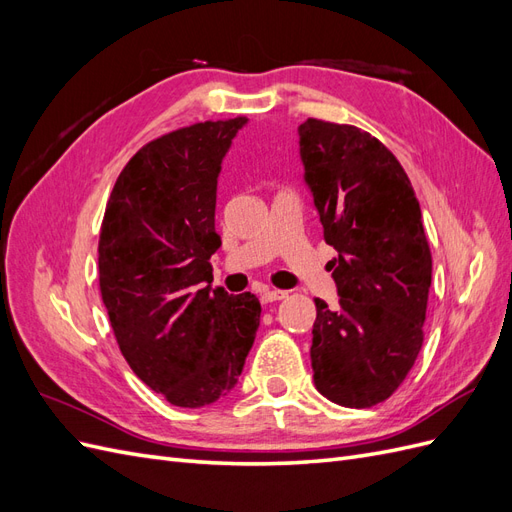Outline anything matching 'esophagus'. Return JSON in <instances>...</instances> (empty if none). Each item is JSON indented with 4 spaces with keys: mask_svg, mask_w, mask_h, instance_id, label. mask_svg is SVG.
<instances>
[{
    "mask_svg": "<svg viewBox=\"0 0 512 512\" xmlns=\"http://www.w3.org/2000/svg\"><path fill=\"white\" fill-rule=\"evenodd\" d=\"M288 297L286 290H265L260 294V301L262 303H273V301H282Z\"/></svg>",
    "mask_w": 512,
    "mask_h": 512,
    "instance_id": "esophagus-1",
    "label": "esophagus"
}]
</instances>
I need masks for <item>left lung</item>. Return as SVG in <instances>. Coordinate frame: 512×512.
<instances>
[{
  "mask_svg": "<svg viewBox=\"0 0 512 512\" xmlns=\"http://www.w3.org/2000/svg\"><path fill=\"white\" fill-rule=\"evenodd\" d=\"M305 183L337 250L339 305L316 301L312 369L320 395L371 408L406 380L423 346L431 252L412 183L378 138L344 123L299 126Z\"/></svg>",
  "mask_w": 512,
  "mask_h": 512,
  "instance_id": "left-lung-1",
  "label": "left lung"
}]
</instances>
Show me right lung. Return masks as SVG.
<instances>
[{
	"instance_id": "1",
	"label": "right lung",
	"mask_w": 512,
	"mask_h": 512,
	"mask_svg": "<svg viewBox=\"0 0 512 512\" xmlns=\"http://www.w3.org/2000/svg\"><path fill=\"white\" fill-rule=\"evenodd\" d=\"M245 117L203 121L138 149L106 203L102 301L123 359L151 391L203 408L235 389L260 324L252 292L211 288L222 160Z\"/></svg>"
}]
</instances>
